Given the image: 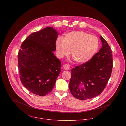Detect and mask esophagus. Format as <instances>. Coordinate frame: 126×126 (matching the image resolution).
Wrapping results in <instances>:
<instances>
[{"label": "esophagus", "mask_w": 126, "mask_h": 126, "mask_svg": "<svg viewBox=\"0 0 126 126\" xmlns=\"http://www.w3.org/2000/svg\"><path fill=\"white\" fill-rule=\"evenodd\" d=\"M63 69H64V70H69V69H70V65H69L68 64H67V63H66V64H63Z\"/></svg>", "instance_id": "34e87169"}]
</instances>
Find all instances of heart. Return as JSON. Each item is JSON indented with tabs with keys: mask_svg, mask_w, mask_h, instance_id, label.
<instances>
[{
	"mask_svg": "<svg viewBox=\"0 0 126 126\" xmlns=\"http://www.w3.org/2000/svg\"><path fill=\"white\" fill-rule=\"evenodd\" d=\"M56 48L61 57L68 55L71 51L72 59L77 63H84L90 60L97 52L99 40L97 37L82 31L67 33L63 40L59 38Z\"/></svg>",
	"mask_w": 126,
	"mask_h": 126,
	"instance_id": "1",
	"label": "heart"
}]
</instances>
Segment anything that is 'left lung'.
Segmentation results:
<instances>
[{
    "instance_id": "obj_1",
    "label": "left lung",
    "mask_w": 126,
    "mask_h": 126,
    "mask_svg": "<svg viewBox=\"0 0 126 126\" xmlns=\"http://www.w3.org/2000/svg\"><path fill=\"white\" fill-rule=\"evenodd\" d=\"M102 47L88 62L73 68L69 87L77 99L86 100L100 94L110 77L112 52L107 41L100 37Z\"/></svg>"
}]
</instances>
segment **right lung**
I'll return each mask as SVG.
<instances>
[{
  "label": "right lung",
  "mask_w": 126,
  "mask_h": 126,
  "mask_svg": "<svg viewBox=\"0 0 126 126\" xmlns=\"http://www.w3.org/2000/svg\"><path fill=\"white\" fill-rule=\"evenodd\" d=\"M58 33L47 27L32 33L18 51V68L23 85L40 96L49 94L61 72V62L54 55Z\"/></svg>",
  "instance_id": "1"
}]
</instances>
